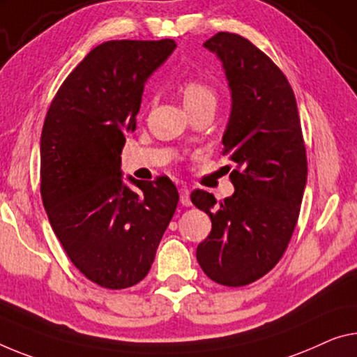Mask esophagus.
<instances>
[{
  "label": "esophagus",
  "mask_w": 357,
  "mask_h": 357,
  "mask_svg": "<svg viewBox=\"0 0 357 357\" xmlns=\"http://www.w3.org/2000/svg\"><path fill=\"white\" fill-rule=\"evenodd\" d=\"M180 193V202H182V206H191V199H190V190L186 188V186H182V188L178 190Z\"/></svg>",
  "instance_id": "34e87169"
}]
</instances>
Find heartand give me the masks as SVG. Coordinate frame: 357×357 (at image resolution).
I'll use <instances>...</instances> for the list:
<instances>
[{
  "mask_svg": "<svg viewBox=\"0 0 357 357\" xmlns=\"http://www.w3.org/2000/svg\"><path fill=\"white\" fill-rule=\"evenodd\" d=\"M183 100L186 107L197 105L202 102L215 103V91L212 86L202 83L199 79H188L183 86Z\"/></svg>",
  "mask_w": 357,
  "mask_h": 357,
  "instance_id": "1",
  "label": "heart"
}]
</instances>
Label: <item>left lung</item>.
I'll return each mask as SVG.
<instances>
[{
    "instance_id": "8db88e82",
    "label": "left lung",
    "mask_w": 357,
    "mask_h": 357,
    "mask_svg": "<svg viewBox=\"0 0 357 357\" xmlns=\"http://www.w3.org/2000/svg\"><path fill=\"white\" fill-rule=\"evenodd\" d=\"M204 47L222 60L231 91L223 153L234 162V195L217 204L202 190L191 202L212 229L196 259L217 284L241 287L271 271L298 220L308 175L294 91L276 63L249 40L220 31Z\"/></svg>"
}]
</instances>
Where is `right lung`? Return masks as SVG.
<instances>
[{"label":"right lung","instance_id":"obj_1","mask_svg":"<svg viewBox=\"0 0 357 357\" xmlns=\"http://www.w3.org/2000/svg\"><path fill=\"white\" fill-rule=\"evenodd\" d=\"M174 40L107 41L63 81L41 132V197L71 263L105 289L140 282L177 209L167 177L123 182L121 151L134 132L146 79Z\"/></svg>","mask_w":357,"mask_h":357}]
</instances>
